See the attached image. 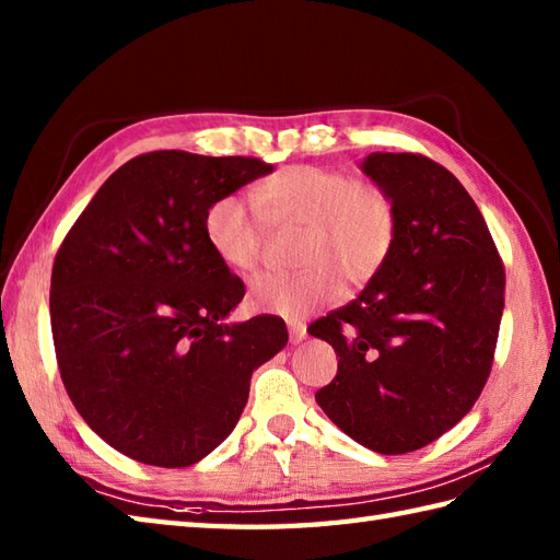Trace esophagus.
Masks as SVG:
<instances>
[{
  "instance_id": "esophagus-1",
  "label": "esophagus",
  "mask_w": 560,
  "mask_h": 560,
  "mask_svg": "<svg viewBox=\"0 0 560 560\" xmlns=\"http://www.w3.org/2000/svg\"><path fill=\"white\" fill-rule=\"evenodd\" d=\"M289 339L291 343H299L305 339V325L303 323H289Z\"/></svg>"
}]
</instances>
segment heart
<instances>
[{
  "mask_svg": "<svg viewBox=\"0 0 560 560\" xmlns=\"http://www.w3.org/2000/svg\"><path fill=\"white\" fill-rule=\"evenodd\" d=\"M269 225L305 229L293 273H259L249 301L261 311L303 317L337 301L341 281L361 289L385 269L399 235V209L387 187L325 165H291L255 189ZM243 197L223 195L205 213V237L221 265L249 273L259 267L267 229Z\"/></svg>",
  "mask_w": 560,
  "mask_h": 560,
  "instance_id": "b5f03b06",
  "label": "heart"
}]
</instances>
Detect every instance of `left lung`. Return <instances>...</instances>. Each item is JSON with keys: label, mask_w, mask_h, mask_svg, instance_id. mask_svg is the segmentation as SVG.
Wrapping results in <instances>:
<instances>
[{"label": "left lung", "mask_w": 560, "mask_h": 560, "mask_svg": "<svg viewBox=\"0 0 560 560\" xmlns=\"http://www.w3.org/2000/svg\"><path fill=\"white\" fill-rule=\"evenodd\" d=\"M363 171L387 187L399 235L359 299L307 327L339 355L317 404L380 455L433 443L477 404L491 375L505 267L479 207L421 153H371Z\"/></svg>", "instance_id": "8db88e82"}]
</instances>
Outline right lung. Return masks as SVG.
Masks as SVG:
<instances>
[{
  "label": "right lung",
  "mask_w": 560,
  "mask_h": 560,
  "mask_svg": "<svg viewBox=\"0 0 560 560\" xmlns=\"http://www.w3.org/2000/svg\"><path fill=\"white\" fill-rule=\"evenodd\" d=\"M271 171L253 156L141 153L59 245V375L81 419L122 455L165 469L207 457L241 419L255 368L287 347L277 315L223 323L245 283L205 237L211 201Z\"/></svg>",
  "instance_id": "1"
}]
</instances>
